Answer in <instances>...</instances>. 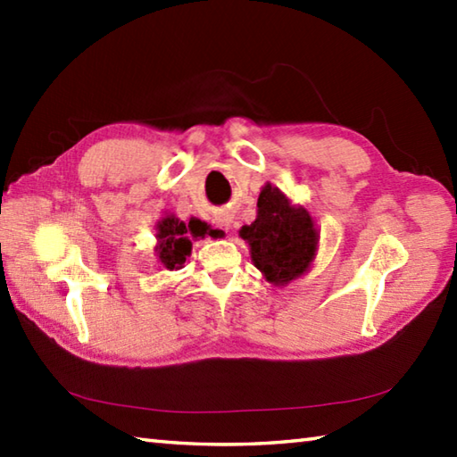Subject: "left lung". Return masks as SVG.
I'll return each mask as SVG.
<instances>
[{
	"instance_id": "1",
	"label": "left lung",
	"mask_w": 457,
	"mask_h": 457,
	"mask_svg": "<svg viewBox=\"0 0 457 457\" xmlns=\"http://www.w3.org/2000/svg\"><path fill=\"white\" fill-rule=\"evenodd\" d=\"M252 262L266 280L286 286L308 272L316 256L319 234L303 205H292L284 193L266 183L258 197L256 221L239 229Z\"/></svg>"
}]
</instances>
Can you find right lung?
Returning a JSON list of instances; mask_svg holds the SVG:
<instances>
[{"label": "right lung", "mask_w": 457, "mask_h": 457, "mask_svg": "<svg viewBox=\"0 0 457 457\" xmlns=\"http://www.w3.org/2000/svg\"><path fill=\"white\" fill-rule=\"evenodd\" d=\"M205 236H215V229L207 226L205 221L189 220V223L181 221L175 215H165L157 223V258L163 268L179 270L185 264V258L191 253L193 239H204Z\"/></svg>", "instance_id": "1"}]
</instances>
